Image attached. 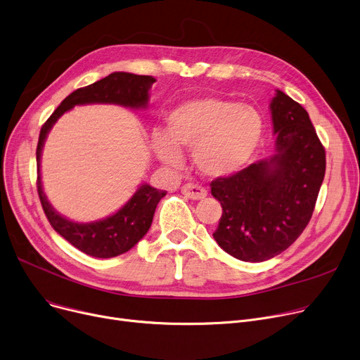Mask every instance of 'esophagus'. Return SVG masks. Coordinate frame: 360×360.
Listing matches in <instances>:
<instances>
[{"label": "esophagus", "instance_id": "1", "mask_svg": "<svg viewBox=\"0 0 360 360\" xmlns=\"http://www.w3.org/2000/svg\"><path fill=\"white\" fill-rule=\"evenodd\" d=\"M181 193L192 200H202L207 195L206 190L199 184H184L181 187Z\"/></svg>", "mask_w": 360, "mask_h": 360}]
</instances>
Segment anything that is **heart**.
<instances>
[{
	"mask_svg": "<svg viewBox=\"0 0 360 360\" xmlns=\"http://www.w3.org/2000/svg\"><path fill=\"white\" fill-rule=\"evenodd\" d=\"M263 138L257 110L221 97L188 100L168 116V134L155 131L154 150L172 167L183 164L180 148L193 150L199 173L210 179L234 176L255 158Z\"/></svg>",
	"mask_w": 360,
	"mask_h": 360,
	"instance_id": "obj_1",
	"label": "heart"
}]
</instances>
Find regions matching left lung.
Instances as JSON below:
<instances>
[{
	"label": "left lung",
	"instance_id": "left-lung-1",
	"mask_svg": "<svg viewBox=\"0 0 360 360\" xmlns=\"http://www.w3.org/2000/svg\"><path fill=\"white\" fill-rule=\"evenodd\" d=\"M270 110L276 154L210 183L222 206L215 241L251 263L281 255L302 234L326 174L324 146L302 105L276 90Z\"/></svg>",
	"mask_w": 360,
	"mask_h": 360
}]
</instances>
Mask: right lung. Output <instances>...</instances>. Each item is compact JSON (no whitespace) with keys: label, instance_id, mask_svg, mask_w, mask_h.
Returning a JSON list of instances; mask_svg holds the SVG:
<instances>
[{"label":"right lung","instance_id":"1","mask_svg":"<svg viewBox=\"0 0 360 360\" xmlns=\"http://www.w3.org/2000/svg\"><path fill=\"white\" fill-rule=\"evenodd\" d=\"M155 78L131 72H113L105 78L71 93L58 105L40 129L37 161V193L52 228L79 251L97 259H110L129 251L150 229L158 202L167 195L150 184H142L135 195L112 217L90 224H78L59 215L44 193L40 179V155L45 139L55 122L74 105L91 103L119 104L131 109H145Z\"/></svg>","mask_w":360,"mask_h":360}]
</instances>
